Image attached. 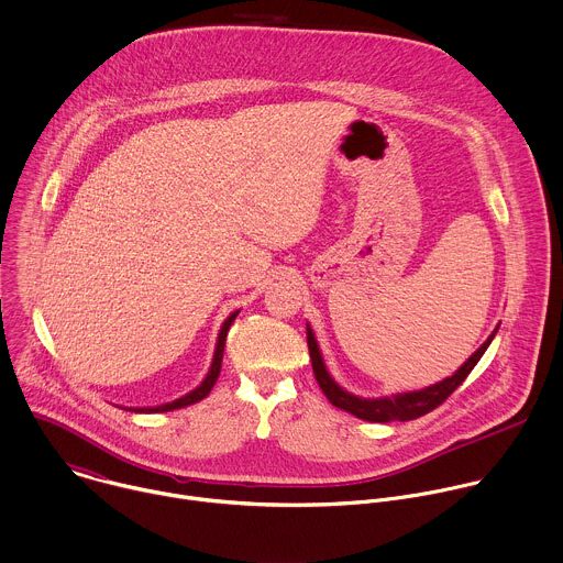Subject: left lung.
Here are the masks:
<instances>
[{
  "label": "left lung",
  "instance_id": "1",
  "mask_svg": "<svg viewBox=\"0 0 563 563\" xmlns=\"http://www.w3.org/2000/svg\"><path fill=\"white\" fill-rule=\"evenodd\" d=\"M497 331V329H495ZM495 331L490 333V338L453 373L451 378H444L442 383L438 385H431L427 389H420V391H411V394H398V396H391V398H357L349 391H344L342 387H338V383L329 376V371L322 362V355H320V349H318V342L313 338V331L311 327L307 324V346H309V355H311V366H313V376L318 380V387L322 389V394L327 396V400L360 418V420H366V422H407V420H416V418H422L427 413H431L433 409H438L464 380L468 373L473 371V366L479 362V357L484 355V351L488 349L490 340L495 338Z\"/></svg>",
  "mask_w": 563,
  "mask_h": 563
}]
</instances>
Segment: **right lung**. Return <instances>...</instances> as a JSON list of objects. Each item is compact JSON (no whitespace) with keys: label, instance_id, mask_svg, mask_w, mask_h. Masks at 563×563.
<instances>
[{"label":"right lung","instance_id":"add662e5","mask_svg":"<svg viewBox=\"0 0 563 563\" xmlns=\"http://www.w3.org/2000/svg\"><path fill=\"white\" fill-rule=\"evenodd\" d=\"M236 316H239V311H234L225 322H223V327H221V331H219V342H217V351H214V360H212V366H210V371H208V376H206V380L195 389V391H190L187 396H183V398H178V400H174V402H167V405H161V407H147V409H134L136 413H163V411H174V409H183V407H187V405H195V402H199V400H203L210 391H212V387L217 385V380H219V373H221V362H223V351H225V338H228V331H230V327H232V322L236 320ZM132 411V409H130Z\"/></svg>","mask_w":563,"mask_h":563}]
</instances>
